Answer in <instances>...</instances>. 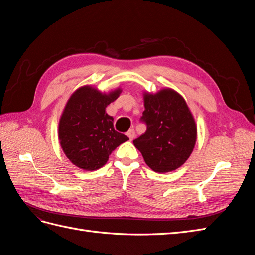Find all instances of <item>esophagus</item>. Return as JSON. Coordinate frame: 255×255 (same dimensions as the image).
I'll return each mask as SVG.
<instances>
[{"mask_svg": "<svg viewBox=\"0 0 255 255\" xmlns=\"http://www.w3.org/2000/svg\"><path fill=\"white\" fill-rule=\"evenodd\" d=\"M127 135H128V137L129 138V140H133L134 138H135V130L133 129V128H130V129H128V133H127Z\"/></svg>", "mask_w": 255, "mask_h": 255, "instance_id": "esophagus-1", "label": "esophagus"}]
</instances>
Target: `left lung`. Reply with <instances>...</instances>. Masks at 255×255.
Returning a JSON list of instances; mask_svg holds the SVG:
<instances>
[{"instance_id":"obj_1","label":"left lung","mask_w":255,"mask_h":255,"mask_svg":"<svg viewBox=\"0 0 255 255\" xmlns=\"http://www.w3.org/2000/svg\"><path fill=\"white\" fill-rule=\"evenodd\" d=\"M140 121L146 125L134 145L155 172H170L188 159L197 140L194 117L181 95L172 89L144 94Z\"/></svg>"}]
</instances>
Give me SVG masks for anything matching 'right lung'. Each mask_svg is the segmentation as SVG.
<instances>
[{
    "instance_id": "1",
    "label": "right lung",
    "mask_w": 255,
    "mask_h": 255,
    "mask_svg": "<svg viewBox=\"0 0 255 255\" xmlns=\"http://www.w3.org/2000/svg\"><path fill=\"white\" fill-rule=\"evenodd\" d=\"M121 94L118 88L102 94L91 86L73 92L68 100L58 127V138L66 156L84 170H97L109 160L111 153L128 138L114 128L107 105Z\"/></svg>"
}]
</instances>
